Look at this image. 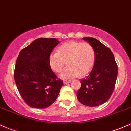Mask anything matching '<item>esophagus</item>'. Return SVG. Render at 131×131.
Segmentation results:
<instances>
[{"mask_svg": "<svg viewBox=\"0 0 131 131\" xmlns=\"http://www.w3.org/2000/svg\"><path fill=\"white\" fill-rule=\"evenodd\" d=\"M70 82H71V81H70V80H65V81L64 82V83L65 85H66V84H68V83H70Z\"/></svg>", "mask_w": 131, "mask_h": 131, "instance_id": "obj_1", "label": "esophagus"}]
</instances>
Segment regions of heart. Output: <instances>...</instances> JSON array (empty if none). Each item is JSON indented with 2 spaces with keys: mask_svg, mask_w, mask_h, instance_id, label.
<instances>
[{
  "mask_svg": "<svg viewBox=\"0 0 131 131\" xmlns=\"http://www.w3.org/2000/svg\"><path fill=\"white\" fill-rule=\"evenodd\" d=\"M49 65L56 72H60L66 64L68 66L60 73L63 80L84 76L92 70L95 61V51L89 43L70 41L63 44L58 52L49 56Z\"/></svg>",
  "mask_w": 131,
  "mask_h": 131,
  "instance_id": "b5f03b06",
  "label": "heart"
}]
</instances>
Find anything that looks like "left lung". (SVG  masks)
I'll list each match as a JSON object with an SVG mask.
<instances>
[{
    "label": "left lung",
    "instance_id": "1",
    "mask_svg": "<svg viewBox=\"0 0 131 131\" xmlns=\"http://www.w3.org/2000/svg\"><path fill=\"white\" fill-rule=\"evenodd\" d=\"M93 47L95 61L87 76L80 81L77 92L78 100L88 106L101 105L112 95L117 76V66L113 52L94 38H83Z\"/></svg>",
    "mask_w": 131,
    "mask_h": 131
}]
</instances>
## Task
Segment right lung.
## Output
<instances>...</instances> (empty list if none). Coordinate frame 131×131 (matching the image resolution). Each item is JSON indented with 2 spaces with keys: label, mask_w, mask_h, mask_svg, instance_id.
Masks as SVG:
<instances>
[{
  "label": "right lung",
  "mask_w": 131,
  "mask_h": 131,
  "mask_svg": "<svg viewBox=\"0 0 131 131\" xmlns=\"http://www.w3.org/2000/svg\"><path fill=\"white\" fill-rule=\"evenodd\" d=\"M59 42L56 38H38L19 54L14 79L22 98L31 108L49 107L57 99L64 85L49 65L50 54Z\"/></svg>",
  "instance_id": "right-lung-1"
}]
</instances>
